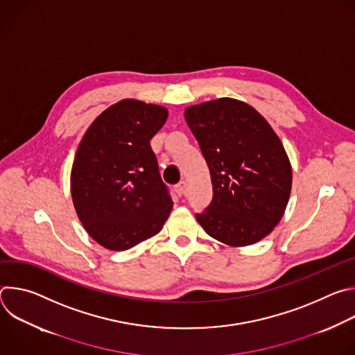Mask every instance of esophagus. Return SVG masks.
Returning <instances> with one entry per match:
<instances>
[{"mask_svg":"<svg viewBox=\"0 0 355 355\" xmlns=\"http://www.w3.org/2000/svg\"><path fill=\"white\" fill-rule=\"evenodd\" d=\"M175 193L178 195V196H182L184 193H185V189H187V182L185 181H181L180 184H177L175 185Z\"/></svg>","mask_w":355,"mask_h":355,"instance_id":"obj_1","label":"esophagus"}]
</instances>
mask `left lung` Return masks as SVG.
Segmentation results:
<instances>
[{
	"label": "left lung",
	"mask_w": 355,
	"mask_h": 355,
	"mask_svg": "<svg viewBox=\"0 0 355 355\" xmlns=\"http://www.w3.org/2000/svg\"><path fill=\"white\" fill-rule=\"evenodd\" d=\"M185 121L211 171L214 198L196 220L218 241L243 247L279 223L292 188L286 151L266 118L243 101L191 105Z\"/></svg>",
	"instance_id": "obj_1"
}]
</instances>
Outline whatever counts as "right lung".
Here are the masks:
<instances>
[{
	"label": "right lung",
	"mask_w": 355,
	"mask_h": 355,
	"mask_svg": "<svg viewBox=\"0 0 355 355\" xmlns=\"http://www.w3.org/2000/svg\"><path fill=\"white\" fill-rule=\"evenodd\" d=\"M164 107L122 99L83 136L70 188L78 219L103 247L128 250L157 234L173 209L150 140L166 123Z\"/></svg>",
	"instance_id": "add662e5"
}]
</instances>
